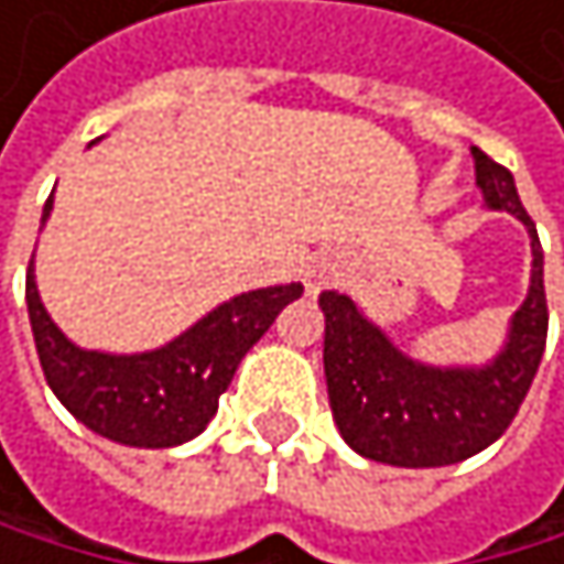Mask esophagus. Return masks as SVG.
Wrapping results in <instances>:
<instances>
[{
  "mask_svg": "<svg viewBox=\"0 0 564 564\" xmlns=\"http://www.w3.org/2000/svg\"><path fill=\"white\" fill-rule=\"evenodd\" d=\"M335 280H338V263L328 260V257H321V260H314V263L307 267V273H304V288H307V294H317L321 288L335 284Z\"/></svg>",
  "mask_w": 564,
  "mask_h": 564,
  "instance_id": "obj_1",
  "label": "esophagus"
}]
</instances>
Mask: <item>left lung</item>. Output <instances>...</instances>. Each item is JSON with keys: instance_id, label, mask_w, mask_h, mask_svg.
Listing matches in <instances>:
<instances>
[{"instance_id": "obj_1", "label": "left lung", "mask_w": 564, "mask_h": 564, "mask_svg": "<svg viewBox=\"0 0 564 564\" xmlns=\"http://www.w3.org/2000/svg\"><path fill=\"white\" fill-rule=\"evenodd\" d=\"M487 209L511 213L531 240L528 297L508 321V338L484 365H430L405 355L358 301L338 291L324 311V382L341 440L365 460L389 467H449L501 436L531 389L545 355V253L518 199L514 175L470 148Z\"/></svg>"}]
</instances>
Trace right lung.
I'll return each instance as SVG.
<instances>
[{
    "label": "right lung",
    "instance_id": "1",
    "mask_svg": "<svg viewBox=\"0 0 564 564\" xmlns=\"http://www.w3.org/2000/svg\"><path fill=\"white\" fill-rule=\"evenodd\" d=\"M50 213L53 196L43 206V226ZM301 294V284L243 291L159 348L115 355L80 348L63 335L40 301L33 260L26 273L33 341L53 395L97 436L138 449H169L196 440L216 416L219 395L229 389L243 355Z\"/></svg>",
    "mask_w": 564,
    "mask_h": 564
}]
</instances>
